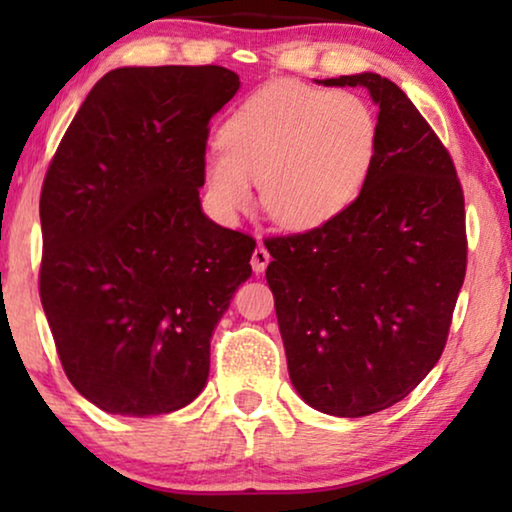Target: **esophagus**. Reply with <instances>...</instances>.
I'll return each mask as SVG.
<instances>
[{"label": "esophagus", "mask_w": 512, "mask_h": 512, "mask_svg": "<svg viewBox=\"0 0 512 512\" xmlns=\"http://www.w3.org/2000/svg\"><path fill=\"white\" fill-rule=\"evenodd\" d=\"M268 263H270V251L265 249L263 244H258L254 254H251V268H254L256 275H261V272L268 268Z\"/></svg>", "instance_id": "1"}]
</instances>
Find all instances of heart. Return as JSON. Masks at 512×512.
Segmentation results:
<instances>
[{"instance_id": "1", "label": "heart", "mask_w": 512, "mask_h": 512, "mask_svg": "<svg viewBox=\"0 0 512 512\" xmlns=\"http://www.w3.org/2000/svg\"><path fill=\"white\" fill-rule=\"evenodd\" d=\"M205 160V184L223 216L247 212L261 186L265 212L286 228H312L352 205L377 156V118L366 100L305 83L251 93Z\"/></svg>"}]
</instances>
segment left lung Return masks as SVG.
Listing matches in <instances>:
<instances>
[{
	"instance_id": "1",
	"label": "left lung",
	"mask_w": 512,
	"mask_h": 512,
	"mask_svg": "<svg viewBox=\"0 0 512 512\" xmlns=\"http://www.w3.org/2000/svg\"><path fill=\"white\" fill-rule=\"evenodd\" d=\"M380 107L373 172L345 212L268 237L265 270L293 387L314 410L366 417L436 366L466 277L464 191L450 151L394 81L366 72Z\"/></svg>"
}]
</instances>
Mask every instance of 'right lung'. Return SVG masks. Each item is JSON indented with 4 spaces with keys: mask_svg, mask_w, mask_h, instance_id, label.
Returning <instances> with one entry per match:
<instances>
[{
    "mask_svg": "<svg viewBox=\"0 0 512 512\" xmlns=\"http://www.w3.org/2000/svg\"><path fill=\"white\" fill-rule=\"evenodd\" d=\"M240 76L219 65L104 74L41 186L39 296L62 370L111 415L184 408L256 240L200 207L209 121Z\"/></svg>",
    "mask_w": 512,
    "mask_h": 512,
    "instance_id": "1",
    "label": "right lung"
}]
</instances>
